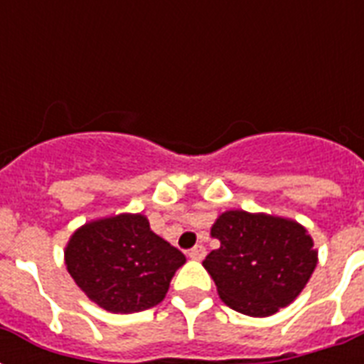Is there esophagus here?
Masks as SVG:
<instances>
[{"label": "esophagus", "mask_w": 364, "mask_h": 364, "mask_svg": "<svg viewBox=\"0 0 364 364\" xmlns=\"http://www.w3.org/2000/svg\"><path fill=\"white\" fill-rule=\"evenodd\" d=\"M188 257L193 260H202L205 257V247L200 243V245H194L193 249H188Z\"/></svg>", "instance_id": "1"}]
</instances>
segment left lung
<instances>
[{
    "instance_id": "left-lung-1",
    "label": "left lung",
    "mask_w": 364,
    "mask_h": 364,
    "mask_svg": "<svg viewBox=\"0 0 364 364\" xmlns=\"http://www.w3.org/2000/svg\"><path fill=\"white\" fill-rule=\"evenodd\" d=\"M221 242L202 262L232 310L266 317L291 304L317 264L310 234L299 223L234 210L211 227Z\"/></svg>"
}]
</instances>
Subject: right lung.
I'll use <instances>...</instances> for the list:
<instances>
[{"mask_svg": "<svg viewBox=\"0 0 364 364\" xmlns=\"http://www.w3.org/2000/svg\"><path fill=\"white\" fill-rule=\"evenodd\" d=\"M185 260L139 213L87 223L65 247L70 276L88 299L113 314H134L162 302Z\"/></svg>", "mask_w": 364, "mask_h": 364, "instance_id": "obj_1", "label": "right lung"}]
</instances>
